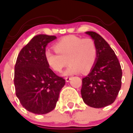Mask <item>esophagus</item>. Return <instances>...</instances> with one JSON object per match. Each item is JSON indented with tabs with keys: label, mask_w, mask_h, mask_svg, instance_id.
I'll list each match as a JSON object with an SVG mask.
<instances>
[{
	"label": "esophagus",
	"mask_w": 133,
	"mask_h": 133,
	"mask_svg": "<svg viewBox=\"0 0 133 133\" xmlns=\"http://www.w3.org/2000/svg\"><path fill=\"white\" fill-rule=\"evenodd\" d=\"M70 78H70V76H66V77L65 78V81H66V82L70 81Z\"/></svg>",
	"instance_id": "34e87169"
}]
</instances>
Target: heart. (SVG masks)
Listing matches in <instances>:
<instances>
[{
    "mask_svg": "<svg viewBox=\"0 0 133 133\" xmlns=\"http://www.w3.org/2000/svg\"><path fill=\"white\" fill-rule=\"evenodd\" d=\"M56 53L46 50L44 57L49 68L54 72H61L68 63V68L64 76L89 72L97 59L98 48L91 38L82 39L76 36H67L55 44Z\"/></svg>",
    "mask_w": 133,
    "mask_h": 133,
    "instance_id": "heart-1",
    "label": "heart"
}]
</instances>
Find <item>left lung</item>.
Returning a JSON list of instances; mask_svg holds the SVG:
<instances>
[{
    "label": "left lung",
    "mask_w": 133,
    "mask_h": 133,
    "mask_svg": "<svg viewBox=\"0 0 133 133\" xmlns=\"http://www.w3.org/2000/svg\"><path fill=\"white\" fill-rule=\"evenodd\" d=\"M86 34L96 42L98 55L91 72L82 80V98L91 107L102 108L111 104L117 98L122 72L117 56L104 38L93 31Z\"/></svg>",
    "instance_id": "8db88e82"
}]
</instances>
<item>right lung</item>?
Here are the masks:
<instances>
[{"label": "right lung", "mask_w": 133, "mask_h": 133, "mask_svg": "<svg viewBox=\"0 0 133 133\" xmlns=\"http://www.w3.org/2000/svg\"><path fill=\"white\" fill-rule=\"evenodd\" d=\"M56 36L37 35L20 50L16 60L14 85L16 96L26 109L46 114L55 108L65 81L50 68L44 57L46 47Z\"/></svg>", "instance_id": "right-lung-1"}]
</instances>
